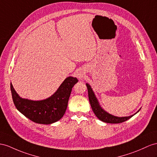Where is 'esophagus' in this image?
Returning a JSON list of instances; mask_svg holds the SVG:
<instances>
[{
	"label": "esophagus",
	"instance_id": "obj_1",
	"mask_svg": "<svg viewBox=\"0 0 157 157\" xmlns=\"http://www.w3.org/2000/svg\"><path fill=\"white\" fill-rule=\"evenodd\" d=\"M76 75H77L78 78L79 79H81V80H82L84 78V75H85V74H84L83 72L82 71H78L77 74H76Z\"/></svg>",
	"mask_w": 157,
	"mask_h": 157
}]
</instances>
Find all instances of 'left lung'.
Segmentation results:
<instances>
[{"label":"left lung","instance_id":"1","mask_svg":"<svg viewBox=\"0 0 157 157\" xmlns=\"http://www.w3.org/2000/svg\"><path fill=\"white\" fill-rule=\"evenodd\" d=\"M86 86L87 87L88 90V97H89V100L90 102V105L91 107V109L93 110L94 113L96 115L99 120H101V121L107 123H123L125 121L131 118L132 116L136 114L138 112L140 111H137L136 113L133 115L131 116H128V117H117V116H115L111 115L109 113H107L106 111L104 110L103 108L100 105V104L98 101V99L96 98V96L94 94V92L92 90L91 87L90 86V84L86 83Z\"/></svg>","mask_w":157,"mask_h":157}]
</instances>
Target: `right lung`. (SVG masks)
Masks as SVG:
<instances>
[{
	"instance_id": "right-lung-1",
	"label": "right lung",
	"mask_w": 157,
	"mask_h": 157,
	"mask_svg": "<svg viewBox=\"0 0 157 157\" xmlns=\"http://www.w3.org/2000/svg\"><path fill=\"white\" fill-rule=\"evenodd\" d=\"M78 82L76 78L69 76L53 95L39 101L21 98L11 83L10 90L14 105L22 114L34 123L49 124L58 121L63 116L72 87Z\"/></svg>"
}]
</instances>
